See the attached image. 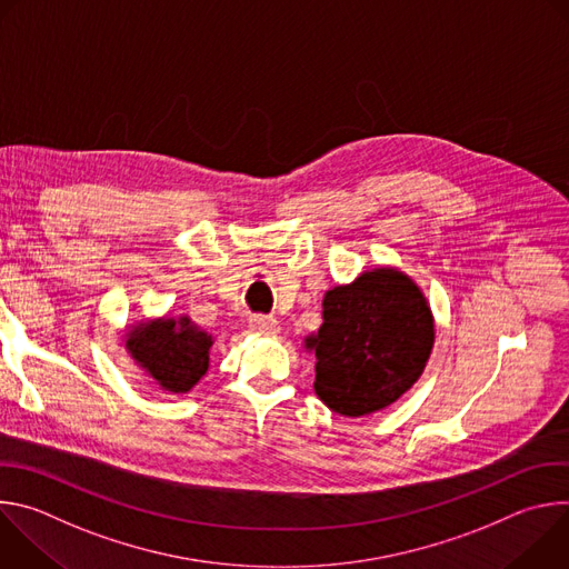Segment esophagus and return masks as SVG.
Here are the masks:
<instances>
[{"label":"esophagus","instance_id":"1","mask_svg":"<svg viewBox=\"0 0 569 569\" xmlns=\"http://www.w3.org/2000/svg\"><path fill=\"white\" fill-rule=\"evenodd\" d=\"M250 329L259 336H277L281 331V323L274 317H263V315H252L250 317Z\"/></svg>","mask_w":569,"mask_h":569}]
</instances>
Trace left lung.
Instances as JSON below:
<instances>
[{"instance_id":"8db88e82","label":"left lung","mask_w":569,"mask_h":569,"mask_svg":"<svg viewBox=\"0 0 569 569\" xmlns=\"http://www.w3.org/2000/svg\"><path fill=\"white\" fill-rule=\"evenodd\" d=\"M435 347V315L421 286L380 266L327 290L321 327L303 338L315 356V393L329 410L367 417L421 378Z\"/></svg>"}]
</instances>
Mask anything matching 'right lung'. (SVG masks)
Listing matches in <instances>:
<instances>
[{
  "mask_svg": "<svg viewBox=\"0 0 569 569\" xmlns=\"http://www.w3.org/2000/svg\"><path fill=\"white\" fill-rule=\"evenodd\" d=\"M123 347L161 391L189 393L209 371L213 336L189 315H161L126 327Z\"/></svg>",
  "mask_w": 569,
  "mask_h": 569,
  "instance_id": "right-lung-1",
  "label": "right lung"
}]
</instances>
